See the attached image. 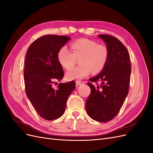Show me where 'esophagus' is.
Returning a JSON list of instances; mask_svg holds the SVG:
<instances>
[{
	"label": "esophagus",
	"mask_w": 153,
	"mask_h": 153,
	"mask_svg": "<svg viewBox=\"0 0 153 153\" xmlns=\"http://www.w3.org/2000/svg\"><path fill=\"white\" fill-rule=\"evenodd\" d=\"M84 84V82H82V81H80V80H77L76 81V85H80Z\"/></svg>",
	"instance_id": "1"
}]
</instances>
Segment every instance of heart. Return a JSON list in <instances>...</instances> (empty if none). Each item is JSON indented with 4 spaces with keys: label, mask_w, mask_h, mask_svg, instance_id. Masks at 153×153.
Returning <instances> with one entry per match:
<instances>
[{
    "label": "heart",
    "mask_w": 153,
    "mask_h": 153,
    "mask_svg": "<svg viewBox=\"0 0 153 153\" xmlns=\"http://www.w3.org/2000/svg\"><path fill=\"white\" fill-rule=\"evenodd\" d=\"M71 52L66 46L58 51L57 59L61 66L69 69L80 59V67L70 69L66 73L68 80H80L86 77L92 71L99 73L105 68L108 58V50L105 45L98 44L89 39H80L71 44Z\"/></svg>",
    "instance_id": "b5f03b06"
}]
</instances>
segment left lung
<instances>
[{
    "label": "left lung",
    "mask_w": 153,
    "mask_h": 153,
    "mask_svg": "<svg viewBox=\"0 0 153 153\" xmlns=\"http://www.w3.org/2000/svg\"><path fill=\"white\" fill-rule=\"evenodd\" d=\"M98 37L106 43L108 58L101 72L87 82L91 91L85 108L91 118L105 123L116 116L126 98L131 68L128 50L121 41L109 35L100 34ZM98 81L100 86L97 84Z\"/></svg>",
    "instance_id": "1"
}]
</instances>
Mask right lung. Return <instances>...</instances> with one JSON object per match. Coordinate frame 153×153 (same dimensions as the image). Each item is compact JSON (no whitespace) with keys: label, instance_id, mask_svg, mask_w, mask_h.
<instances>
[{"label":"right lung","instance_id":"1","mask_svg":"<svg viewBox=\"0 0 153 153\" xmlns=\"http://www.w3.org/2000/svg\"><path fill=\"white\" fill-rule=\"evenodd\" d=\"M69 39L66 36L45 35L35 40L26 53L24 73L26 94L40 117L46 120L62 116L68 97L75 88L74 81L60 83L57 89L52 87L64 76L57 53Z\"/></svg>","mask_w":153,"mask_h":153}]
</instances>
